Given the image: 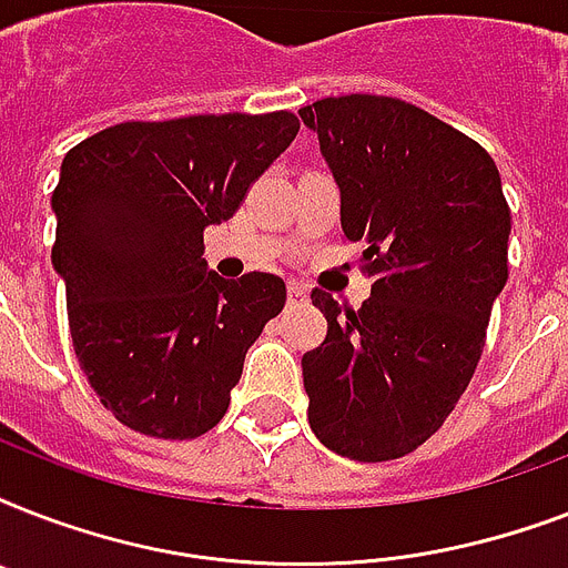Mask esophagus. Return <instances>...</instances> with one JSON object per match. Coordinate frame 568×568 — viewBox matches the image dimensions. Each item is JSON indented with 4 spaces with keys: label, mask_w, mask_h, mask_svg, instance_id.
<instances>
[{
    "label": "esophagus",
    "mask_w": 568,
    "mask_h": 568,
    "mask_svg": "<svg viewBox=\"0 0 568 568\" xmlns=\"http://www.w3.org/2000/svg\"><path fill=\"white\" fill-rule=\"evenodd\" d=\"M310 297V288L303 283H288V303H306Z\"/></svg>",
    "instance_id": "1"
}]
</instances>
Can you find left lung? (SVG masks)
<instances>
[{
	"label": "left lung",
	"instance_id": "obj_1",
	"mask_svg": "<svg viewBox=\"0 0 568 568\" xmlns=\"http://www.w3.org/2000/svg\"><path fill=\"white\" fill-rule=\"evenodd\" d=\"M301 120L372 276L359 310L312 292L327 338L303 354L310 424L342 457L397 459L439 430L480 363L510 205L493 155L409 102L347 93L303 105Z\"/></svg>",
	"mask_w": 568,
	"mask_h": 568
}]
</instances>
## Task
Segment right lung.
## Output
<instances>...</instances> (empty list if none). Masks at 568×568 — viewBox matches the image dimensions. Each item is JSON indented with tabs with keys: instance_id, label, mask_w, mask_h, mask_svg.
I'll return each mask as SVG.
<instances>
[{
	"instance_id": "obj_1",
	"label": "right lung",
	"mask_w": 568,
	"mask_h": 568,
	"mask_svg": "<svg viewBox=\"0 0 568 568\" xmlns=\"http://www.w3.org/2000/svg\"><path fill=\"white\" fill-rule=\"evenodd\" d=\"M297 129L292 111L132 120L64 155L52 265L79 365L120 424L196 439L230 409L250 345L283 312L285 283L209 271L203 230L239 212Z\"/></svg>"
}]
</instances>
